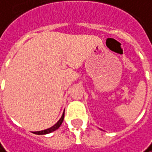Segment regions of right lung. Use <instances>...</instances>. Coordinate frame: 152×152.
Returning <instances> with one entry per match:
<instances>
[{
    "label": "right lung",
    "instance_id": "obj_1",
    "mask_svg": "<svg viewBox=\"0 0 152 152\" xmlns=\"http://www.w3.org/2000/svg\"><path fill=\"white\" fill-rule=\"evenodd\" d=\"M64 116H65V113H63L62 115V117L60 118V119L55 124V125H53V126H52L51 128H48V129H47V130H44V131H40V132H34V134H37V135H43V134H48V133H50V132H54V131H56L57 129H59V127H60L61 124H62V122H63V120H64Z\"/></svg>",
    "mask_w": 152,
    "mask_h": 152
}]
</instances>
